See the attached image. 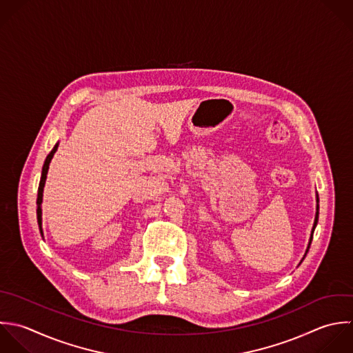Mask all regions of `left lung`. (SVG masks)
<instances>
[{
  "label": "left lung",
  "mask_w": 353,
  "mask_h": 353,
  "mask_svg": "<svg viewBox=\"0 0 353 353\" xmlns=\"http://www.w3.org/2000/svg\"><path fill=\"white\" fill-rule=\"evenodd\" d=\"M318 202H319V198H318ZM318 219H319V205L316 206V217H315V224H314V228H312V235H311V239H310V245H311V242H312V236H314L315 227H316V224H318ZM308 249H310V246H308ZM307 253H308V250H307Z\"/></svg>",
  "instance_id": "8db88e82"
}]
</instances>
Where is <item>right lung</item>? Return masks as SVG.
<instances>
[{"instance_id": "1", "label": "right lung", "mask_w": 353, "mask_h": 353, "mask_svg": "<svg viewBox=\"0 0 353 353\" xmlns=\"http://www.w3.org/2000/svg\"><path fill=\"white\" fill-rule=\"evenodd\" d=\"M57 150V144L53 147V150L49 152V155L46 157L45 159V163H43V168H42V174H41V180H39V185H38V196H37V220H38V225H39V231L42 234V228H41V203H42V191H43V185H45V180H46V174H48V169H49V163H50V159L53 158V154L56 152Z\"/></svg>"}]
</instances>
